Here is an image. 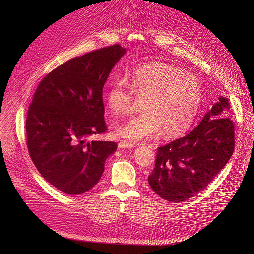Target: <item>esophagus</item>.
Listing matches in <instances>:
<instances>
[{
	"label": "esophagus",
	"instance_id": "esophagus-1",
	"mask_svg": "<svg viewBox=\"0 0 254 254\" xmlns=\"http://www.w3.org/2000/svg\"><path fill=\"white\" fill-rule=\"evenodd\" d=\"M119 148L120 149H133V148H135V144L132 142L126 141V140H121L119 142Z\"/></svg>",
	"mask_w": 254,
	"mask_h": 254
}]
</instances>
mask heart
<instances>
[{"label": "heart", "instance_id": "1", "mask_svg": "<svg viewBox=\"0 0 254 254\" xmlns=\"http://www.w3.org/2000/svg\"><path fill=\"white\" fill-rule=\"evenodd\" d=\"M106 107L115 115L130 113L142 101L140 115L117 127V134L134 141L146 140L162 130L166 136L185 133L198 116L203 100L200 81L186 71L166 63L138 67L108 84Z\"/></svg>", "mask_w": 254, "mask_h": 254}]
</instances>
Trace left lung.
<instances>
[{
  "label": "left lung",
  "mask_w": 254,
  "mask_h": 254,
  "mask_svg": "<svg viewBox=\"0 0 254 254\" xmlns=\"http://www.w3.org/2000/svg\"><path fill=\"white\" fill-rule=\"evenodd\" d=\"M229 110L228 99L219 97L193 130L158 148L148 178L156 194L170 202H182L212 182L234 151L235 127Z\"/></svg>",
  "instance_id": "8db88e82"
}]
</instances>
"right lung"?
Here are the masks:
<instances>
[{"label":"right lung","instance_id":"obj_1","mask_svg":"<svg viewBox=\"0 0 254 254\" xmlns=\"http://www.w3.org/2000/svg\"><path fill=\"white\" fill-rule=\"evenodd\" d=\"M126 53L119 44L74 57L40 81L26 119L29 155L42 177L61 192L78 195L97 184L115 141H88L107 130L103 85Z\"/></svg>","mask_w":254,"mask_h":254}]
</instances>
